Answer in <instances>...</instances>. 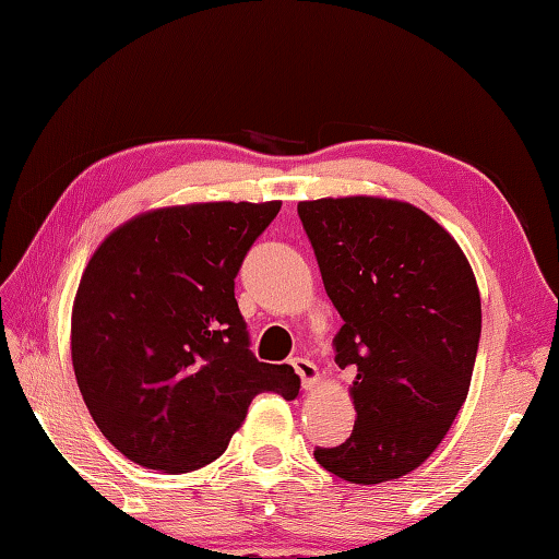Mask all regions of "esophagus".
Here are the masks:
<instances>
[{
    "mask_svg": "<svg viewBox=\"0 0 559 559\" xmlns=\"http://www.w3.org/2000/svg\"><path fill=\"white\" fill-rule=\"evenodd\" d=\"M290 365H293V370L298 372V377L302 379V389H312L317 384L319 372H317L314 362H310L307 358H293Z\"/></svg>",
    "mask_w": 559,
    "mask_h": 559,
    "instance_id": "esophagus-1",
    "label": "esophagus"
}]
</instances>
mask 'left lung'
<instances>
[{"mask_svg":"<svg viewBox=\"0 0 559 559\" xmlns=\"http://www.w3.org/2000/svg\"><path fill=\"white\" fill-rule=\"evenodd\" d=\"M326 295L343 317L336 365L355 372L358 420L317 447L334 476L377 485L415 471L466 401L480 341V293L466 254L406 201H300Z\"/></svg>","mask_w":559,"mask_h":559,"instance_id":"1","label":"left lung"}]
</instances>
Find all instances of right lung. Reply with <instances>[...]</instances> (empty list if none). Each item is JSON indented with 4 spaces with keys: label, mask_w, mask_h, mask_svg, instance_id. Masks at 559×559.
Returning a JSON list of instances; mask_svg holds the SVG:
<instances>
[{
    "label": "right lung",
    "mask_w": 559,
    "mask_h": 559,
    "mask_svg": "<svg viewBox=\"0 0 559 559\" xmlns=\"http://www.w3.org/2000/svg\"><path fill=\"white\" fill-rule=\"evenodd\" d=\"M281 201L141 213L105 237L71 312V362L91 418L122 454L189 473L218 459L261 391L295 399L290 365L259 362L235 276Z\"/></svg>",
    "instance_id": "obj_1"
}]
</instances>
